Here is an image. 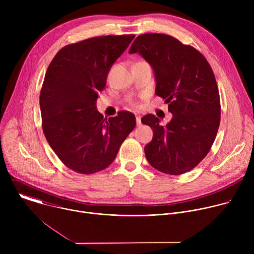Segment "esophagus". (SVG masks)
<instances>
[{
  "label": "esophagus",
  "mask_w": 254,
  "mask_h": 254,
  "mask_svg": "<svg viewBox=\"0 0 254 254\" xmlns=\"http://www.w3.org/2000/svg\"><path fill=\"white\" fill-rule=\"evenodd\" d=\"M135 121H136V126H140L141 122H140V117L139 116H135Z\"/></svg>",
  "instance_id": "obj_1"
}]
</instances>
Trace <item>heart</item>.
<instances>
[{"instance_id": "obj_1", "label": "heart", "mask_w": 254, "mask_h": 254, "mask_svg": "<svg viewBox=\"0 0 254 254\" xmlns=\"http://www.w3.org/2000/svg\"><path fill=\"white\" fill-rule=\"evenodd\" d=\"M127 102H128V104L131 105V106H137V102H136L134 99H132V98H129V99L127 100Z\"/></svg>"}]
</instances>
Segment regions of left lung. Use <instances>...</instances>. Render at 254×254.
I'll use <instances>...</instances> for the list:
<instances>
[{"label":"left lung","instance_id":"obj_1","mask_svg":"<svg viewBox=\"0 0 254 254\" xmlns=\"http://www.w3.org/2000/svg\"><path fill=\"white\" fill-rule=\"evenodd\" d=\"M129 53L152 65L155 93L169 103L173 115L166 126L152 114L142 117L141 123L154 131L144 147L146 158L162 173L185 174L207 156L219 128L221 105L213 70L197 49L166 34L137 36Z\"/></svg>","mask_w":254,"mask_h":254}]
</instances>
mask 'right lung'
<instances>
[{
	"mask_svg": "<svg viewBox=\"0 0 254 254\" xmlns=\"http://www.w3.org/2000/svg\"><path fill=\"white\" fill-rule=\"evenodd\" d=\"M133 38L107 35L68 44L48 66L39 100L43 132L60 161L76 173L107 168L135 127L130 112L103 119L95 105L111 67Z\"/></svg>",
	"mask_w": 254,
	"mask_h": 254,
	"instance_id": "add662e5",
	"label": "right lung"
}]
</instances>
